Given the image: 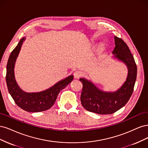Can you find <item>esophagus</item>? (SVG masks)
<instances>
[{
  "label": "esophagus",
  "instance_id": "esophagus-1",
  "mask_svg": "<svg viewBox=\"0 0 148 148\" xmlns=\"http://www.w3.org/2000/svg\"><path fill=\"white\" fill-rule=\"evenodd\" d=\"M74 77L75 79H79L80 77V76L82 75V72H81V71H75V72H74Z\"/></svg>",
  "mask_w": 148,
  "mask_h": 148
}]
</instances>
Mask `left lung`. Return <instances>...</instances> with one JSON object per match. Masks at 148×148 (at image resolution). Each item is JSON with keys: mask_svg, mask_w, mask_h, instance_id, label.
<instances>
[{"mask_svg": "<svg viewBox=\"0 0 148 148\" xmlns=\"http://www.w3.org/2000/svg\"><path fill=\"white\" fill-rule=\"evenodd\" d=\"M115 47L112 58L122 62L127 66L126 80L116 91L107 92L99 88L91 80L80 78L83 88L80 101L86 110L99 114H111L124 106L133 91L137 74V68L130 50L122 39L114 36Z\"/></svg>", "mask_w": 148, "mask_h": 148, "instance_id": "8db88e82", "label": "left lung"}]
</instances>
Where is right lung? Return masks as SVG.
<instances>
[{"label":"right lung","mask_w":148,"mask_h":148,"mask_svg":"<svg viewBox=\"0 0 148 148\" xmlns=\"http://www.w3.org/2000/svg\"><path fill=\"white\" fill-rule=\"evenodd\" d=\"M26 37L19 41L8 60L7 65L6 82L9 93L17 105L23 110L31 112L46 111L53 105L61 90L73 80V75H70L58 81L53 86L38 92H27L19 86L15 75V66Z\"/></svg>","instance_id":"right-lung-1"}]
</instances>
